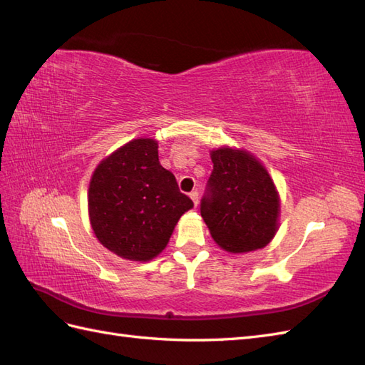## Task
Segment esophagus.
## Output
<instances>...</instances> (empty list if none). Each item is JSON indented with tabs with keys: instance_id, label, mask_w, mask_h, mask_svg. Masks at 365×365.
I'll use <instances>...</instances> for the list:
<instances>
[{
	"instance_id": "esophagus-1",
	"label": "esophagus",
	"mask_w": 365,
	"mask_h": 365,
	"mask_svg": "<svg viewBox=\"0 0 365 365\" xmlns=\"http://www.w3.org/2000/svg\"><path fill=\"white\" fill-rule=\"evenodd\" d=\"M190 200L193 201V204H195V207L197 205V202H200V195H197V192L195 190V192H190Z\"/></svg>"
}]
</instances>
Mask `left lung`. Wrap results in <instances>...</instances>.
<instances>
[{"mask_svg":"<svg viewBox=\"0 0 365 365\" xmlns=\"http://www.w3.org/2000/svg\"><path fill=\"white\" fill-rule=\"evenodd\" d=\"M213 172L201 216L216 244L228 252L267 247L279 230L280 196L264 165L244 149L210 152Z\"/></svg>","mask_w":365,"mask_h":365,"instance_id":"1","label":"left lung"}]
</instances>
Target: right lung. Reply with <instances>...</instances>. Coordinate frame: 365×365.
Returning a JSON list of instances; mask_svg holds the SVG:
<instances>
[{"label":"right lung","mask_w":365,"mask_h":365,"mask_svg":"<svg viewBox=\"0 0 365 365\" xmlns=\"http://www.w3.org/2000/svg\"><path fill=\"white\" fill-rule=\"evenodd\" d=\"M192 207L173 173L160 164L153 138H135L103 158L88 189V215L96 237L132 262L155 259Z\"/></svg>","instance_id":"obj_1"}]
</instances>
